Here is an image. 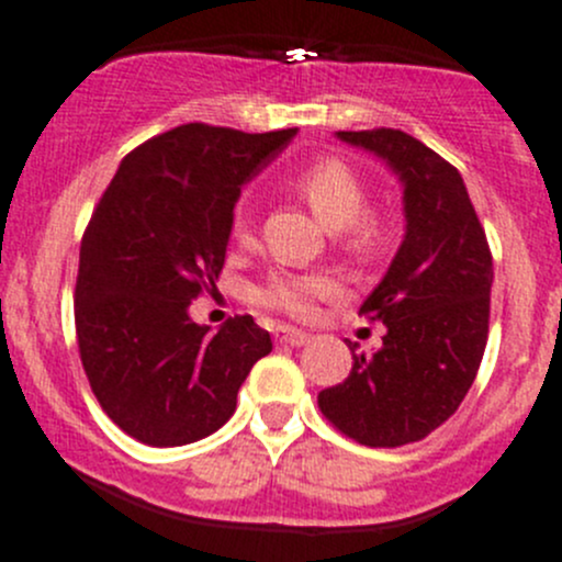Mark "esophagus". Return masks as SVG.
I'll use <instances>...</instances> for the list:
<instances>
[{"label":"esophagus","mask_w":562,"mask_h":562,"mask_svg":"<svg viewBox=\"0 0 562 562\" xmlns=\"http://www.w3.org/2000/svg\"><path fill=\"white\" fill-rule=\"evenodd\" d=\"M274 339L280 345H291V348H299V345L310 342V334L302 331V328H291V326H280L274 331Z\"/></svg>","instance_id":"1"}]
</instances>
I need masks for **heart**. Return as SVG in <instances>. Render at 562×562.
Returning a JSON list of instances; mask_svg holds the SVG:
<instances>
[{"label":"heart","mask_w":562,"mask_h":562,"mask_svg":"<svg viewBox=\"0 0 562 562\" xmlns=\"http://www.w3.org/2000/svg\"><path fill=\"white\" fill-rule=\"evenodd\" d=\"M296 190L315 212V217L328 231H339V239L353 255H372L381 247L383 231L381 220L367 212L370 192L361 176L342 160H317L299 171L293 179ZM231 236L239 245L252 241V206L247 201L236 203L231 214ZM342 291V282L331 271H277L255 293L260 307L277 310L296 321H307L315 315L317 302L334 299Z\"/></svg>","instance_id":"heart-1"}]
</instances>
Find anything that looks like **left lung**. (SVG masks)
<instances>
[{
    "mask_svg": "<svg viewBox=\"0 0 562 562\" xmlns=\"http://www.w3.org/2000/svg\"><path fill=\"white\" fill-rule=\"evenodd\" d=\"M337 138L383 157L400 176L407 225L359 310L386 326L383 345L353 353L350 375L323 389L317 407L356 443L396 449L454 416L473 386L490 334L492 252L462 176L438 151L391 127Z\"/></svg>",
    "mask_w": 562,
    "mask_h": 562,
    "instance_id": "left-lung-1",
    "label": "left lung"
}]
</instances>
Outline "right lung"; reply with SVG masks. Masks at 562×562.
<instances>
[{
    "instance_id": "right-lung-1",
    "label": "right lung",
    "mask_w": 562,
    "mask_h": 562,
    "mask_svg": "<svg viewBox=\"0 0 562 562\" xmlns=\"http://www.w3.org/2000/svg\"><path fill=\"white\" fill-rule=\"evenodd\" d=\"M293 135L181 124L130 151L100 198L81 239L78 353L130 438L168 449L217 432L271 350L252 315L209 331L187 307L223 271L241 184Z\"/></svg>"
}]
</instances>
